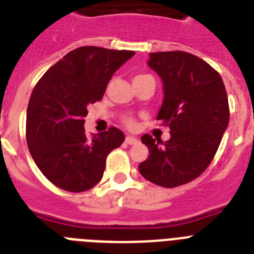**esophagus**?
I'll list each match as a JSON object with an SVG mask.
<instances>
[{"instance_id":"34e87169","label":"esophagus","mask_w":254,"mask_h":254,"mask_svg":"<svg viewBox=\"0 0 254 254\" xmlns=\"http://www.w3.org/2000/svg\"><path fill=\"white\" fill-rule=\"evenodd\" d=\"M126 142L128 145H133V144H137L138 140L136 137H133V136H127L126 137Z\"/></svg>"}]
</instances>
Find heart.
<instances>
[{"label": "heart", "mask_w": 254, "mask_h": 254, "mask_svg": "<svg viewBox=\"0 0 254 254\" xmlns=\"http://www.w3.org/2000/svg\"><path fill=\"white\" fill-rule=\"evenodd\" d=\"M137 77H141V75H137ZM123 122H125V125L127 126V127H129V128H133L136 126V121L132 117H125L123 118Z\"/></svg>", "instance_id": "heart-1"}]
</instances>
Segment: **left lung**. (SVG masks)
<instances>
[{"label": "left lung", "mask_w": 254, "mask_h": 254, "mask_svg": "<svg viewBox=\"0 0 254 254\" xmlns=\"http://www.w3.org/2000/svg\"><path fill=\"white\" fill-rule=\"evenodd\" d=\"M148 64L164 83L158 119L170 127L171 138L159 145L162 140L145 133L149 157L138 171L155 185L176 188L200 176L213 160L230 119L226 88L216 69L185 51L153 53Z\"/></svg>", "instance_id": "left-lung-1"}]
</instances>
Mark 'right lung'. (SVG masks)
<instances>
[{
    "mask_svg": "<svg viewBox=\"0 0 254 254\" xmlns=\"http://www.w3.org/2000/svg\"><path fill=\"white\" fill-rule=\"evenodd\" d=\"M133 51L83 46L53 65L34 86L27 109V144L49 181L66 191L92 189L108 154L125 141L117 127L94 137L84 132L87 105L103 99L114 71Z\"/></svg>",
    "mask_w": 254,
    "mask_h": 254,
    "instance_id": "add662e5",
    "label": "right lung"
}]
</instances>
